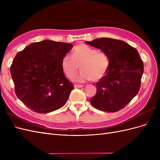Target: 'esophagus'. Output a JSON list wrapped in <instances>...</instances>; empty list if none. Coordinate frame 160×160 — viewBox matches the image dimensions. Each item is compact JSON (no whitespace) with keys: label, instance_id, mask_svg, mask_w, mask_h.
I'll use <instances>...</instances> for the list:
<instances>
[{"label":"esophagus","instance_id":"esophagus-1","mask_svg":"<svg viewBox=\"0 0 160 160\" xmlns=\"http://www.w3.org/2000/svg\"><path fill=\"white\" fill-rule=\"evenodd\" d=\"M83 85H77V84L74 85L75 88H83Z\"/></svg>","mask_w":160,"mask_h":160}]
</instances>
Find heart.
Returning a JSON list of instances; mask_svg holds the SVG:
<instances>
[{
	"instance_id": "heart-1",
	"label": "heart",
	"mask_w": 160,
	"mask_h": 160,
	"mask_svg": "<svg viewBox=\"0 0 160 160\" xmlns=\"http://www.w3.org/2000/svg\"><path fill=\"white\" fill-rule=\"evenodd\" d=\"M79 65L81 71L75 78L77 81H98L107 74L109 60L105 53L98 52L94 48L81 43L75 47L72 57L67 55L61 61L62 70L66 77L71 79L75 76Z\"/></svg>"
}]
</instances>
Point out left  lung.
<instances>
[{"label":"left lung","mask_w":160,"mask_h":160,"mask_svg":"<svg viewBox=\"0 0 160 160\" xmlns=\"http://www.w3.org/2000/svg\"><path fill=\"white\" fill-rule=\"evenodd\" d=\"M109 58L106 75L96 83V95L90 100L99 110L116 112L126 106L140 89L143 65L138 51L123 41L100 38L85 41Z\"/></svg>","instance_id":"8db88e82"}]
</instances>
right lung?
I'll return each instance as SVG.
<instances>
[{
	"label": "right lung",
	"mask_w": 160,
	"mask_h": 160,
	"mask_svg": "<svg viewBox=\"0 0 160 160\" xmlns=\"http://www.w3.org/2000/svg\"><path fill=\"white\" fill-rule=\"evenodd\" d=\"M72 47L46 39L17 53L11 73L17 96L27 107L46 113L65 104L74 87L63 73L61 61Z\"/></svg>",
	"instance_id": "right-lung-1"
}]
</instances>
